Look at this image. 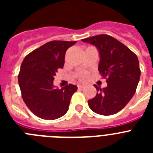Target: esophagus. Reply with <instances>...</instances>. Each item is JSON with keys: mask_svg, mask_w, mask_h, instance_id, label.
I'll list each match as a JSON object with an SVG mask.
<instances>
[{"mask_svg": "<svg viewBox=\"0 0 153 153\" xmlns=\"http://www.w3.org/2000/svg\"><path fill=\"white\" fill-rule=\"evenodd\" d=\"M78 88H79V89H83V88H85V85L79 84V85H78Z\"/></svg>", "mask_w": 153, "mask_h": 153, "instance_id": "34e87169", "label": "esophagus"}]
</instances>
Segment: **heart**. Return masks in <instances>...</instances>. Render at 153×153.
Instances as JSON below:
<instances>
[{"instance_id":"heart-1","label":"heart","mask_w":153,"mask_h":153,"mask_svg":"<svg viewBox=\"0 0 153 153\" xmlns=\"http://www.w3.org/2000/svg\"><path fill=\"white\" fill-rule=\"evenodd\" d=\"M86 77H87V76H86V74H82V75L80 76V79H82V80H85V79H86Z\"/></svg>"}]
</instances>
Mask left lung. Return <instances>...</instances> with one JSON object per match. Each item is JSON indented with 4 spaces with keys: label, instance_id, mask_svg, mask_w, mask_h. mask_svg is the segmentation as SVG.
<instances>
[{
    "label": "left lung",
    "instance_id": "obj_1",
    "mask_svg": "<svg viewBox=\"0 0 153 153\" xmlns=\"http://www.w3.org/2000/svg\"><path fill=\"white\" fill-rule=\"evenodd\" d=\"M94 45L99 51L98 70L107 77V86L100 88L88 104L94 113L103 116L113 115L123 109L135 94L140 78L137 56L121 42L106 34L83 39Z\"/></svg>",
    "mask_w": 153,
    "mask_h": 153
}]
</instances>
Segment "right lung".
Masks as SVG:
<instances>
[{
	"instance_id": "obj_1",
	"label": "right lung",
	"mask_w": 153,
	"mask_h": 153,
	"mask_svg": "<svg viewBox=\"0 0 153 153\" xmlns=\"http://www.w3.org/2000/svg\"><path fill=\"white\" fill-rule=\"evenodd\" d=\"M76 43L51 41L24 58L18 75L19 86L27 106L39 118L56 120L68 111L77 86L69 84L59 89L53 85V79L58 69L63 67L67 50Z\"/></svg>"
}]
</instances>
